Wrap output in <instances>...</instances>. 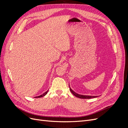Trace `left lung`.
I'll use <instances>...</instances> for the list:
<instances>
[{
  "label": "left lung",
  "mask_w": 128,
  "mask_h": 128,
  "mask_svg": "<svg viewBox=\"0 0 128 128\" xmlns=\"http://www.w3.org/2000/svg\"><path fill=\"white\" fill-rule=\"evenodd\" d=\"M69 89H70V91L72 94L74 95L77 98H81V99H91L93 98H96L98 96H86V95H82V94H77L72 89L70 88V87L69 86Z\"/></svg>",
  "instance_id": "obj_1"
}]
</instances>
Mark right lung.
Here are the masks:
<instances>
[{
    "instance_id": "add662e5",
    "label": "right lung",
    "mask_w": 128,
    "mask_h": 128,
    "mask_svg": "<svg viewBox=\"0 0 128 128\" xmlns=\"http://www.w3.org/2000/svg\"><path fill=\"white\" fill-rule=\"evenodd\" d=\"M48 90L47 91H46L45 92H44L43 94H41V95H40V96H35V98H41V97H42V96H45L46 94H48Z\"/></svg>"
}]
</instances>
